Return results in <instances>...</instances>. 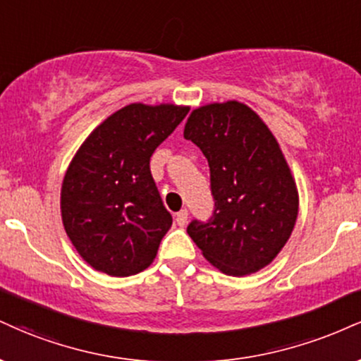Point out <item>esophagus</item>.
<instances>
[{
    "label": "esophagus",
    "instance_id": "obj_1",
    "mask_svg": "<svg viewBox=\"0 0 361 361\" xmlns=\"http://www.w3.org/2000/svg\"><path fill=\"white\" fill-rule=\"evenodd\" d=\"M175 220H176V224L180 225V227H185L186 220H188V210H186V208H183V210L178 212Z\"/></svg>",
    "mask_w": 361,
    "mask_h": 361
}]
</instances>
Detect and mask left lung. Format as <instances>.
I'll return each mask as SVG.
<instances>
[{"label":"left lung","mask_w":361,"mask_h":361,"mask_svg":"<svg viewBox=\"0 0 361 361\" xmlns=\"http://www.w3.org/2000/svg\"><path fill=\"white\" fill-rule=\"evenodd\" d=\"M210 166L214 214L186 228L208 262L228 276L254 274L279 254L298 219V190L276 137L237 101L192 112L185 126Z\"/></svg>","instance_id":"1"}]
</instances>
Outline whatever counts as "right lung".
Instances as JSON below:
<instances>
[{
    "label": "right lung",
    "mask_w": 361,
    "mask_h": 361,
    "mask_svg": "<svg viewBox=\"0 0 361 361\" xmlns=\"http://www.w3.org/2000/svg\"><path fill=\"white\" fill-rule=\"evenodd\" d=\"M188 114L173 104H129L85 139L65 173L62 220L95 271L128 277L153 262L173 216L159 197L149 159Z\"/></svg>",
    "instance_id": "right-lung-1"
}]
</instances>
